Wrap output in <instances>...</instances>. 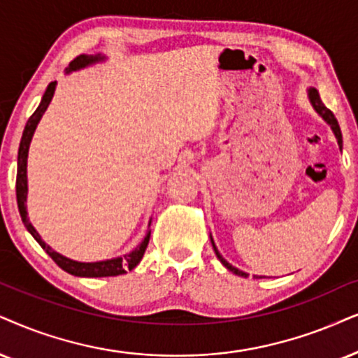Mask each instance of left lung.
Masks as SVG:
<instances>
[{"instance_id":"left-lung-1","label":"left lung","mask_w":358,"mask_h":358,"mask_svg":"<svg viewBox=\"0 0 358 358\" xmlns=\"http://www.w3.org/2000/svg\"><path fill=\"white\" fill-rule=\"evenodd\" d=\"M309 99H310V102H312V106H314V108L315 110L319 112L320 115L324 117V120L327 122V124L332 127V130H334V134H336V137H337V142H338V147H341V150H342V132H341V127H338V122H337V119H336V115L332 114V110H329L327 107L324 106V102L320 101V97H319V92L315 89H309ZM213 250H215V252H216V256H218V259L223 262V266L226 269H229L231 271V273H234V274H238V275H243V278H248V274L246 273H243V271H239V269H236L234 268V266H231L229 264L228 261L224 259L223 256L220 255L218 252V250H216V246H215V243H213Z\"/></svg>"}]
</instances>
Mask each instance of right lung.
I'll return each mask as SVG.
<instances>
[{
    "mask_svg": "<svg viewBox=\"0 0 358 358\" xmlns=\"http://www.w3.org/2000/svg\"><path fill=\"white\" fill-rule=\"evenodd\" d=\"M97 61H103V56H101V54H96V56H94V54H80V56H78L71 62L69 67H67V71L80 69V67L94 64V62ZM54 89H56V83H51L48 85L46 92H44L43 96V101H41L39 107L34 110V114L29 117V120L26 122L24 132H22V137H21L20 152H17V173H16V200H17V208H20L21 220L22 223H24L26 229H28V231L33 234L36 241L41 244V248H43V250L52 257V261L56 262L59 268L64 269L66 273H69L72 275H80V278H107V275L125 274L127 271H132L135 266L142 261L143 252H145L148 246V239H150V231L147 233V236L142 241V244H138V248H135L130 255H125L124 257H115V259L101 261V262H78V261L67 259V257L61 256L59 252L52 251L51 248L41 239V236L36 233L33 224H31L28 220V213H26V194H28L26 162H28V150H29L31 138H33V134L36 130V125H38V122L41 120V117H43L44 110H46L49 102H51V99L54 96Z\"/></svg>",
    "mask_w": 358,
    "mask_h": 358,
    "instance_id": "obj_1",
    "label": "right lung"
}]
</instances>
